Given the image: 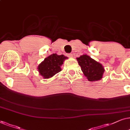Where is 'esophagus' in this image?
<instances>
[{"label": "esophagus", "mask_w": 130, "mask_h": 130, "mask_svg": "<svg viewBox=\"0 0 130 130\" xmlns=\"http://www.w3.org/2000/svg\"><path fill=\"white\" fill-rule=\"evenodd\" d=\"M68 57H70V58H72V53H70V54H68Z\"/></svg>", "instance_id": "esophagus-1"}]
</instances>
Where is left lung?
I'll return each instance as SVG.
<instances>
[{
  "mask_svg": "<svg viewBox=\"0 0 130 130\" xmlns=\"http://www.w3.org/2000/svg\"><path fill=\"white\" fill-rule=\"evenodd\" d=\"M77 60L81 71L89 81H96L102 78L105 68L101 63L86 54L77 58Z\"/></svg>",
  "mask_w": 130,
  "mask_h": 130,
  "instance_id": "left-lung-1",
  "label": "left lung"
}]
</instances>
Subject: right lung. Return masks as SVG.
<instances>
[{
    "label": "right lung",
    "instance_id": "obj_1",
    "mask_svg": "<svg viewBox=\"0 0 130 130\" xmlns=\"http://www.w3.org/2000/svg\"><path fill=\"white\" fill-rule=\"evenodd\" d=\"M68 57L63 55H58L53 53L46 58L37 67L39 73L43 78L48 79L61 71V67L64 60Z\"/></svg>",
    "mask_w": 130,
    "mask_h": 130
}]
</instances>
